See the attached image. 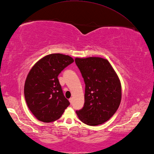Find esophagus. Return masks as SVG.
Listing matches in <instances>:
<instances>
[{"mask_svg":"<svg viewBox=\"0 0 154 154\" xmlns=\"http://www.w3.org/2000/svg\"><path fill=\"white\" fill-rule=\"evenodd\" d=\"M72 100H73L72 98H70V99H69V102H70V104H72Z\"/></svg>","mask_w":154,"mask_h":154,"instance_id":"obj_1","label":"esophagus"}]
</instances>
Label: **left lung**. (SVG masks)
<instances>
[{
  "instance_id": "1",
  "label": "left lung",
  "mask_w": 154,
  "mask_h": 154,
  "mask_svg": "<svg viewBox=\"0 0 154 154\" xmlns=\"http://www.w3.org/2000/svg\"><path fill=\"white\" fill-rule=\"evenodd\" d=\"M75 62L85 84L84 105L76 112V114L85 124H103L115 114L120 104V80L107 59L76 57Z\"/></svg>"
}]
</instances>
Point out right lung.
<instances>
[{
	"instance_id": "right-lung-1",
	"label": "right lung",
	"mask_w": 154,
	"mask_h": 154,
	"mask_svg": "<svg viewBox=\"0 0 154 154\" xmlns=\"http://www.w3.org/2000/svg\"><path fill=\"white\" fill-rule=\"evenodd\" d=\"M73 62L69 55L52 54L40 59L29 71L24 86L25 98L29 109L39 121L57 120L70 104L58 76Z\"/></svg>"
}]
</instances>
